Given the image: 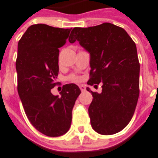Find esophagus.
Returning <instances> with one entry per match:
<instances>
[{"label": "esophagus", "instance_id": "obj_1", "mask_svg": "<svg viewBox=\"0 0 158 158\" xmlns=\"http://www.w3.org/2000/svg\"><path fill=\"white\" fill-rule=\"evenodd\" d=\"M79 87H80V89H81V91H85V85H79Z\"/></svg>", "mask_w": 158, "mask_h": 158}]
</instances>
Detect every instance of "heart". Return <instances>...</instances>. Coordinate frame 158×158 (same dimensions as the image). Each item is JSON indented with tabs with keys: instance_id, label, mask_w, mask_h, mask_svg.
Wrapping results in <instances>:
<instances>
[{
	"instance_id": "b5f03b06",
	"label": "heart",
	"mask_w": 158,
	"mask_h": 158,
	"mask_svg": "<svg viewBox=\"0 0 158 158\" xmlns=\"http://www.w3.org/2000/svg\"><path fill=\"white\" fill-rule=\"evenodd\" d=\"M70 80L73 81H77L80 80V77H79L78 76L73 75L72 76V77H70Z\"/></svg>"
}]
</instances>
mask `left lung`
I'll use <instances>...</instances> for the list:
<instances>
[{
    "instance_id": "obj_1",
    "label": "left lung",
    "mask_w": 158,
    "mask_h": 158,
    "mask_svg": "<svg viewBox=\"0 0 158 158\" xmlns=\"http://www.w3.org/2000/svg\"><path fill=\"white\" fill-rule=\"evenodd\" d=\"M69 41H79L89 53L87 84L103 83L100 94L86 88L94 98L88 108L92 128L104 135L119 132L131 122L139 94L135 43L122 27L110 23L74 27Z\"/></svg>"
}]
</instances>
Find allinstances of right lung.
Instances as JSON below:
<instances>
[{
  "instance_id": "1",
  "label": "right lung",
  "mask_w": 158,
  "mask_h": 158,
  "mask_svg": "<svg viewBox=\"0 0 158 158\" xmlns=\"http://www.w3.org/2000/svg\"><path fill=\"white\" fill-rule=\"evenodd\" d=\"M71 30L41 23L31 25L18 44L19 95L29 122L50 137L68 132L73 106L81 94L75 84L64 85L59 97L50 91L58 84L59 48L66 43Z\"/></svg>"
}]
</instances>
